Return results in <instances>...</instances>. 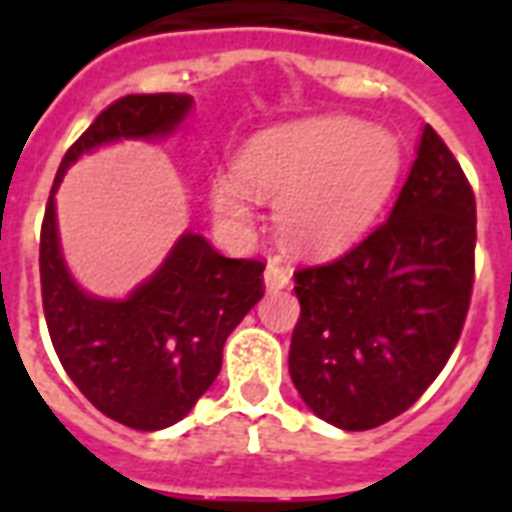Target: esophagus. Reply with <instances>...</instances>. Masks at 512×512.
<instances>
[{
    "mask_svg": "<svg viewBox=\"0 0 512 512\" xmlns=\"http://www.w3.org/2000/svg\"><path fill=\"white\" fill-rule=\"evenodd\" d=\"M263 281L268 292H279V289L289 287V271L284 268V265L276 263V260H271V263L265 265Z\"/></svg>",
    "mask_w": 512,
    "mask_h": 512,
    "instance_id": "esophagus-1",
    "label": "esophagus"
}]
</instances>
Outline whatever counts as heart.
<instances>
[{
	"instance_id": "b5f03b06",
	"label": "heart",
	"mask_w": 512,
	"mask_h": 512,
	"mask_svg": "<svg viewBox=\"0 0 512 512\" xmlns=\"http://www.w3.org/2000/svg\"><path fill=\"white\" fill-rule=\"evenodd\" d=\"M393 132L324 116L273 127L249 140L239 172L212 177L209 196L223 220L247 225L252 201L276 199L281 236L305 255H337L380 215L401 175Z\"/></svg>"
}]
</instances>
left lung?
<instances>
[{"label": "left lung", "instance_id": "1", "mask_svg": "<svg viewBox=\"0 0 512 512\" xmlns=\"http://www.w3.org/2000/svg\"><path fill=\"white\" fill-rule=\"evenodd\" d=\"M473 249V191L425 124L388 220L335 263L295 273L289 377L305 406L340 430L406 412L460 340Z\"/></svg>", "mask_w": 512, "mask_h": 512}]
</instances>
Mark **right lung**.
I'll return each mask as SVG.
<instances>
[{
    "label": "right lung",
    "instance_id": "obj_1",
    "mask_svg": "<svg viewBox=\"0 0 512 512\" xmlns=\"http://www.w3.org/2000/svg\"><path fill=\"white\" fill-rule=\"evenodd\" d=\"M191 111L185 92L127 95L108 106L63 156L42 223V303L55 353L95 409L135 430L170 428L207 393L225 340L263 297L265 265L223 257L201 233L185 231L130 295H92L63 255L55 193L82 156L122 140L170 138Z\"/></svg>",
    "mask_w": 512,
    "mask_h": 512
}]
</instances>
